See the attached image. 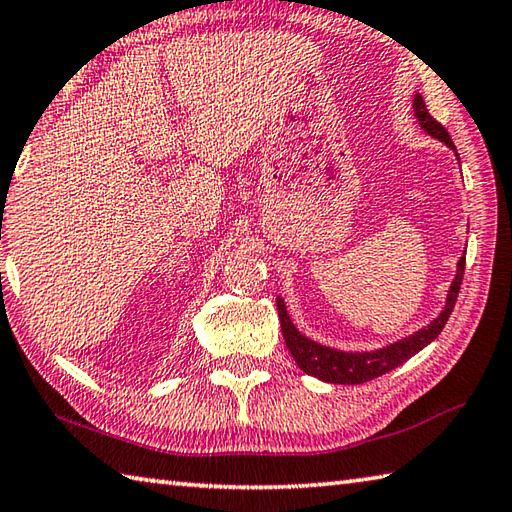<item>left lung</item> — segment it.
<instances>
[{"label": "left lung", "instance_id": "obj_1", "mask_svg": "<svg viewBox=\"0 0 512 512\" xmlns=\"http://www.w3.org/2000/svg\"><path fill=\"white\" fill-rule=\"evenodd\" d=\"M412 109H414V118L419 120L421 129L426 131L428 136L437 138L443 144H448V147L457 153L455 144H452V140H450V133L446 131L443 124H439L428 113L426 102H423L419 93L414 95ZM464 269H466V256H461L457 263L455 281H452V285L448 289L446 305H443V310L435 318V321L426 327H421L419 332L406 336V339L390 343V345L381 347V350H372V352H341V350H334V347H327V345L307 339V336H303L296 330V325L292 323V318H289V314H287L285 301L278 296L276 307H278V318H281V330L285 336L287 350L292 352L298 368H301L305 374L316 376V379H321L325 383L359 385L365 381H372V379H376V376L399 368V365L406 363L410 356L421 352L423 347L437 339L443 330V325H446V321L452 314V307H455V303H457L461 278H464Z\"/></svg>", "mask_w": 512, "mask_h": 512}]
</instances>
